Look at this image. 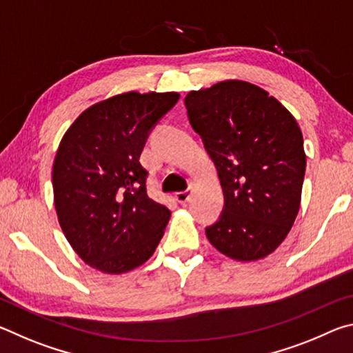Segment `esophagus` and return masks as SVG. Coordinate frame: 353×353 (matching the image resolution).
<instances>
[{"label":"esophagus","mask_w":353,"mask_h":353,"mask_svg":"<svg viewBox=\"0 0 353 353\" xmlns=\"http://www.w3.org/2000/svg\"><path fill=\"white\" fill-rule=\"evenodd\" d=\"M191 188H187L185 191H179V193H176V201L179 202V204H185V202H188L190 198H191Z\"/></svg>","instance_id":"esophagus-1"}]
</instances>
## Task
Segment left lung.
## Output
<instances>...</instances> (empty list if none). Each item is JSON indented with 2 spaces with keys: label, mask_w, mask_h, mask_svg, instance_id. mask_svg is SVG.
I'll return each mask as SVG.
<instances>
[{
  "label": "left lung",
  "mask_w": 353,
  "mask_h": 353,
  "mask_svg": "<svg viewBox=\"0 0 353 353\" xmlns=\"http://www.w3.org/2000/svg\"><path fill=\"white\" fill-rule=\"evenodd\" d=\"M218 170L224 208L205 235L238 261L265 259L294 224L307 157L294 117L263 88L224 81L185 98Z\"/></svg>",
  "instance_id": "left-lung-1"
}]
</instances>
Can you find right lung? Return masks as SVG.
<instances>
[{
	"mask_svg": "<svg viewBox=\"0 0 353 353\" xmlns=\"http://www.w3.org/2000/svg\"><path fill=\"white\" fill-rule=\"evenodd\" d=\"M179 93L129 92L88 107L65 132L52 165L59 223L94 270L123 274L154 254L171 212L148 196L140 155Z\"/></svg>",
	"mask_w": 353,
	"mask_h": 353,
	"instance_id": "1",
	"label": "right lung"
}]
</instances>
